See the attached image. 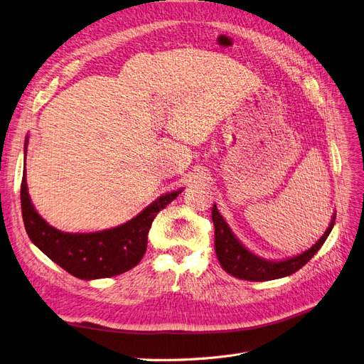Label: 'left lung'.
<instances>
[{"label": "left lung", "instance_id": "obj_1", "mask_svg": "<svg viewBox=\"0 0 364 364\" xmlns=\"http://www.w3.org/2000/svg\"><path fill=\"white\" fill-rule=\"evenodd\" d=\"M213 222L215 228V253L225 272L245 281H270L289 277V274L302 269L316 255L317 250L322 247L328 235L331 234L336 223V215L333 217L331 225L328 226L323 237L311 249L285 261H266L253 255L235 238L223 217L220 215L215 205L213 208Z\"/></svg>", "mask_w": 364, "mask_h": 364}]
</instances>
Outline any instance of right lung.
Here are the masks:
<instances>
[{
    "label": "right lung",
    "instance_id": "obj_1",
    "mask_svg": "<svg viewBox=\"0 0 364 364\" xmlns=\"http://www.w3.org/2000/svg\"><path fill=\"white\" fill-rule=\"evenodd\" d=\"M182 190L161 196L130 222L92 234H67L50 226L33 208L26 168L21 182V209L28 238L46 255L73 277L80 279L111 278L134 269L147 250V234L161 209Z\"/></svg>",
    "mask_w": 364,
    "mask_h": 364
}]
</instances>
